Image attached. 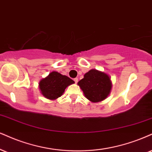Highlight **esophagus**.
<instances>
[{
    "label": "esophagus",
    "instance_id": "34e87169",
    "mask_svg": "<svg viewBox=\"0 0 152 152\" xmlns=\"http://www.w3.org/2000/svg\"><path fill=\"white\" fill-rule=\"evenodd\" d=\"M74 81H75V83H77V82H78V78H75L74 79Z\"/></svg>",
    "mask_w": 152,
    "mask_h": 152
}]
</instances>
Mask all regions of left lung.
<instances>
[{"instance_id":"left-lung-1","label":"left lung","mask_w":152,"mask_h":152,"mask_svg":"<svg viewBox=\"0 0 152 152\" xmlns=\"http://www.w3.org/2000/svg\"><path fill=\"white\" fill-rule=\"evenodd\" d=\"M84 95L92 103L104 101L110 94L112 82L107 73L91 69L85 73L84 78L78 82Z\"/></svg>"}]
</instances>
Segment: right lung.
Listing matches in <instances>:
<instances>
[{
  "label": "right lung",
  "mask_w": 152,
  "mask_h": 152,
  "mask_svg": "<svg viewBox=\"0 0 152 152\" xmlns=\"http://www.w3.org/2000/svg\"><path fill=\"white\" fill-rule=\"evenodd\" d=\"M75 82L68 77L53 71L47 77L43 78L39 83V90L45 98L56 100L61 96L65 89Z\"/></svg>",
  "instance_id": "right-lung-1"
}]
</instances>
